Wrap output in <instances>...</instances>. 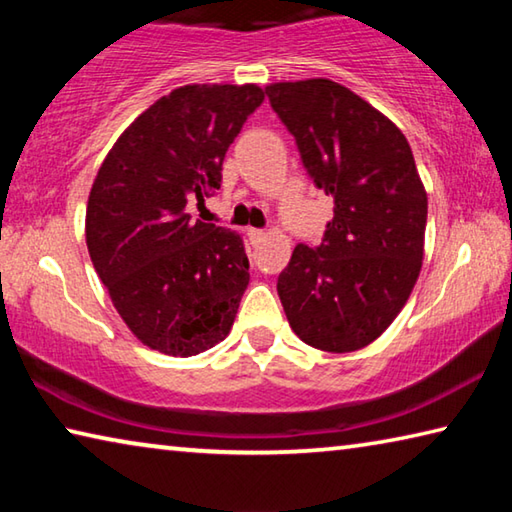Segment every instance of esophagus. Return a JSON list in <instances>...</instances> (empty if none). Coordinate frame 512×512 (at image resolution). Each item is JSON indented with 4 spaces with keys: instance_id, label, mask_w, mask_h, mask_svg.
I'll return each instance as SVG.
<instances>
[{
    "instance_id": "34e87169",
    "label": "esophagus",
    "mask_w": 512,
    "mask_h": 512,
    "mask_svg": "<svg viewBox=\"0 0 512 512\" xmlns=\"http://www.w3.org/2000/svg\"><path fill=\"white\" fill-rule=\"evenodd\" d=\"M248 237H250V241H253V244L257 246V244H262V241L266 239V232H264V230H257V228H250V230H248Z\"/></svg>"
}]
</instances>
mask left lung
<instances>
[{
	"instance_id": "left-lung-1",
	"label": "left lung",
	"mask_w": 512,
	"mask_h": 512,
	"mask_svg": "<svg viewBox=\"0 0 512 512\" xmlns=\"http://www.w3.org/2000/svg\"><path fill=\"white\" fill-rule=\"evenodd\" d=\"M266 94L311 180L334 198L323 244L296 246L277 296L300 341L361 350L400 314L422 268L427 192L411 146L341 83H271Z\"/></svg>"
}]
</instances>
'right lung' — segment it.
I'll list each match as a JSON object with an SVG mask.
<instances>
[{"label": "right lung", "instance_id": "add662e5", "mask_svg": "<svg viewBox=\"0 0 512 512\" xmlns=\"http://www.w3.org/2000/svg\"><path fill=\"white\" fill-rule=\"evenodd\" d=\"M259 85H183L146 108L94 178L85 241L110 300L151 350L194 357L230 334L248 287L237 232L192 221L221 187L228 146L262 106Z\"/></svg>", "mask_w": 512, "mask_h": 512}]
</instances>
